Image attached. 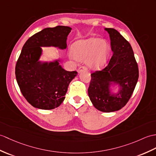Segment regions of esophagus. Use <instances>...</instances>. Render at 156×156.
Masks as SVG:
<instances>
[{
    "label": "esophagus",
    "mask_w": 156,
    "mask_h": 156,
    "mask_svg": "<svg viewBox=\"0 0 156 156\" xmlns=\"http://www.w3.org/2000/svg\"><path fill=\"white\" fill-rule=\"evenodd\" d=\"M88 70V68H87L86 66H81L80 67L78 68V72H80L82 70Z\"/></svg>",
    "instance_id": "34e87169"
}]
</instances>
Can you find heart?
<instances>
[{
	"label": "heart",
	"mask_w": 156,
	"mask_h": 156,
	"mask_svg": "<svg viewBox=\"0 0 156 156\" xmlns=\"http://www.w3.org/2000/svg\"><path fill=\"white\" fill-rule=\"evenodd\" d=\"M72 53L79 60L88 59L92 68L98 69L104 66L108 55V45L104 40L91 38L81 40L72 45Z\"/></svg>",
	"instance_id": "obj_1"
}]
</instances>
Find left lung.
Here are the masks:
<instances>
[{"instance_id":"8db88e82","label":"left lung","mask_w":156,"mask_h":156,"mask_svg":"<svg viewBox=\"0 0 156 156\" xmlns=\"http://www.w3.org/2000/svg\"><path fill=\"white\" fill-rule=\"evenodd\" d=\"M110 34L112 56L102 70L91 74L88 92L97 110L112 112L122 109L128 103L139 77L137 63L128 41L114 28H105ZM115 81L121 86L120 92L110 96L108 86Z\"/></svg>"}]
</instances>
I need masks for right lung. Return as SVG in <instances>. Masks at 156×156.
I'll use <instances>...</instances> for the list:
<instances>
[{
  "mask_svg": "<svg viewBox=\"0 0 156 156\" xmlns=\"http://www.w3.org/2000/svg\"><path fill=\"white\" fill-rule=\"evenodd\" d=\"M71 28L57 26L46 28L29 38L24 44L15 67L18 84L28 102L42 110L58 107L65 98L70 82L76 71H66L58 62L41 64V46H54L66 48Z\"/></svg>",
  "mask_w": 156,
  "mask_h": 156,
  "instance_id": "1",
  "label": "right lung"
}]
</instances>
